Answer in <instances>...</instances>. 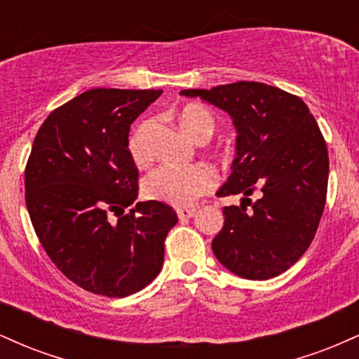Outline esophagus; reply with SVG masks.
Listing matches in <instances>:
<instances>
[{"label":"esophagus","mask_w":359,"mask_h":359,"mask_svg":"<svg viewBox=\"0 0 359 359\" xmlns=\"http://www.w3.org/2000/svg\"><path fill=\"white\" fill-rule=\"evenodd\" d=\"M196 211H197L196 208H191V209H177V216H179L180 221L191 219V217H194V214H196Z\"/></svg>","instance_id":"esophagus-1"}]
</instances>
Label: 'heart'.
I'll return each mask as SVG.
<instances>
[{
	"mask_svg": "<svg viewBox=\"0 0 359 359\" xmlns=\"http://www.w3.org/2000/svg\"><path fill=\"white\" fill-rule=\"evenodd\" d=\"M179 125L187 137L196 142H208L217 128L216 114L203 104H187L180 109ZM145 126L138 128L130 140V151L135 160H143ZM216 185V174L208 165H175L165 163L151 172L145 180V192L150 199L175 208H189Z\"/></svg>",
	"mask_w": 359,
	"mask_h": 359,
	"instance_id": "b5f03b06",
	"label": "heart"
}]
</instances>
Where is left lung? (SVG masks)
Here are the masks:
<instances>
[{"label":"left lung","instance_id":"1","mask_svg":"<svg viewBox=\"0 0 359 359\" xmlns=\"http://www.w3.org/2000/svg\"><path fill=\"white\" fill-rule=\"evenodd\" d=\"M180 94L228 113L238 133L231 174L217 196L243 197L222 209L214 255L238 277H277L306 253L324 211L329 156L314 116L300 97L263 82ZM257 188L260 197L251 203Z\"/></svg>","mask_w":359,"mask_h":359}]
</instances>
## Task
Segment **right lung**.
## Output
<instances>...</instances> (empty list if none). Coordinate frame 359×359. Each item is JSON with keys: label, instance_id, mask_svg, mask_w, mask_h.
Here are the masks:
<instances>
[{"label": "right lung", "instance_id": "add662e5", "mask_svg": "<svg viewBox=\"0 0 359 359\" xmlns=\"http://www.w3.org/2000/svg\"><path fill=\"white\" fill-rule=\"evenodd\" d=\"M160 94L86 90L48 114L32 147L25 199L36 236L57 269L93 294L126 297L162 270L174 209L147 201L122 214L138 197L130 126Z\"/></svg>", "mask_w": 359, "mask_h": 359}]
</instances>
